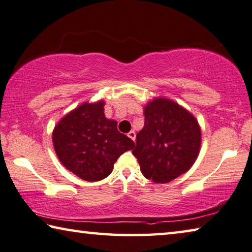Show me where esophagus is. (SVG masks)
<instances>
[{
	"label": "esophagus",
	"instance_id": "1",
	"mask_svg": "<svg viewBox=\"0 0 252 252\" xmlns=\"http://www.w3.org/2000/svg\"><path fill=\"white\" fill-rule=\"evenodd\" d=\"M128 137H129L130 139H133V141H135L136 134H135V131H134V130H130V131H129V133H128Z\"/></svg>",
	"mask_w": 252,
	"mask_h": 252
}]
</instances>
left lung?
<instances>
[{
  "label": "left lung",
  "instance_id": "8db88e82",
  "mask_svg": "<svg viewBox=\"0 0 252 252\" xmlns=\"http://www.w3.org/2000/svg\"><path fill=\"white\" fill-rule=\"evenodd\" d=\"M143 129L136 136L133 154L143 175L158 184L187 173L201 148L197 119L170 98L155 97L144 106Z\"/></svg>",
  "mask_w": 252,
  "mask_h": 252
}]
</instances>
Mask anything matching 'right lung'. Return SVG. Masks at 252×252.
Returning a JSON list of instances; mask_svg holds the SVG:
<instances>
[{
  "mask_svg": "<svg viewBox=\"0 0 252 252\" xmlns=\"http://www.w3.org/2000/svg\"><path fill=\"white\" fill-rule=\"evenodd\" d=\"M105 101H86L69 111L52 131V143L61 164L87 182L106 179L123 153L135 143L119 133L117 122L105 116Z\"/></svg>",
  "mask_w": 252,
  "mask_h": 252,
  "instance_id": "obj_1",
  "label": "right lung"
}]
</instances>
